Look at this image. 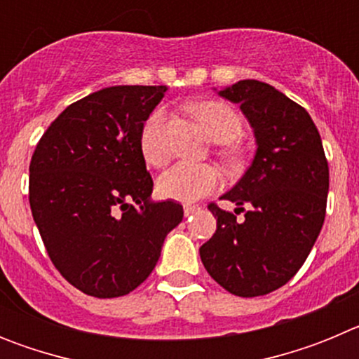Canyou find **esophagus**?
<instances>
[{
	"instance_id": "1",
	"label": "esophagus",
	"mask_w": 359,
	"mask_h": 359,
	"mask_svg": "<svg viewBox=\"0 0 359 359\" xmlns=\"http://www.w3.org/2000/svg\"><path fill=\"white\" fill-rule=\"evenodd\" d=\"M199 210H201V208H199L198 205H185V207H183V212H185L187 217H189V215H194L196 212Z\"/></svg>"
}]
</instances>
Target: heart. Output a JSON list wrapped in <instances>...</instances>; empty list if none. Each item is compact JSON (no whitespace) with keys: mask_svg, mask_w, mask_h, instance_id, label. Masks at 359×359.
Instances as JSON below:
<instances>
[{"mask_svg":"<svg viewBox=\"0 0 359 359\" xmlns=\"http://www.w3.org/2000/svg\"><path fill=\"white\" fill-rule=\"evenodd\" d=\"M196 118L201 122L207 135L217 144H231L243 133L239 115L223 102H201L192 107ZM165 116L161 111H154L145 120L140 131V151L149 165L160 167L169 158L163 136ZM231 156L230 152H226ZM221 183V174L212 165L176 163L160 174L156 182L158 194L163 199L180 203H194L214 192Z\"/></svg>","mask_w":359,"mask_h":359,"instance_id":"b5f03b06","label":"heart"}]
</instances>
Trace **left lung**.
Masks as SVG:
<instances>
[{
	"label": "left lung",
	"instance_id": "obj_1",
	"mask_svg": "<svg viewBox=\"0 0 359 359\" xmlns=\"http://www.w3.org/2000/svg\"><path fill=\"white\" fill-rule=\"evenodd\" d=\"M217 95L241 107L257 151L243 177L221 196L236 210L208 207L217 230L199 255L219 286L237 297H261L294 277L322 230L327 160L309 113L273 86L248 79ZM237 211L245 212L243 222Z\"/></svg>",
	"mask_w": 359,
	"mask_h": 359
}]
</instances>
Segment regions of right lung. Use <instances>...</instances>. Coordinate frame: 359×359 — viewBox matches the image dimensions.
I'll return each instance as SVG.
<instances>
[{
	"mask_svg": "<svg viewBox=\"0 0 359 359\" xmlns=\"http://www.w3.org/2000/svg\"><path fill=\"white\" fill-rule=\"evenodd\" d=\"M167 86H111L66 107L30 161V208L53 266L97 298L138 287L183 207L152 201L140 151Z\"/></svg>",
	"mask_w": 359,
	"mask_h": 359,
	"instance_id": "add662e5",
	"label": "right lung"
}]
</instances>
